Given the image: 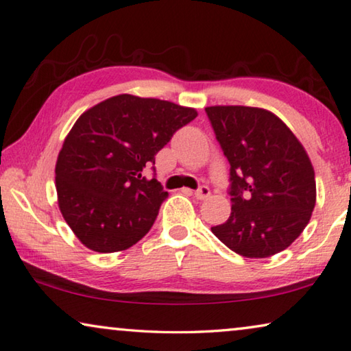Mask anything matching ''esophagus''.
I'll use <instances>...</instances> for the list:
<instances>
[{"instance_id": "1", "label": "esophagus", "mask_w": 351, "mask_h": 351, "mask_svg": "<svg viewBox=\"0 0 351 351\" xmlns=\"http://www.w3.org/2000/svg\"><path fill=\"white\" fill-rule=\"evenodd\" d=\"M194 197L199 199V201H206L207 197H210V188L201 186L197 191H194Z\"/></svg>"}]
</instances>
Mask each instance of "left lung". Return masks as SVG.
<instances>
[{"label": "left lung", "instance_id": "1", "mask_svg": "<svg viewBox=\"0 0 351 351\" xmlns=\"http://www.w3.org/2000/svg\"><path fill=\"white\" fill-rule=\"evenodd\" d=\"M230 163V217L212 232L237 254L265 258L289 247L315 207V172L292 130L271 111L206 108Z\"/></svg>", "mask_w": 351, "mask_h": 351}]
</instances>
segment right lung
Returning <instances> with one entry per match:
<instances>
[{
    "label": "right lung",
    "instance_id": "add662e5",
    "mask_svg": "<svg viewBox=\"0 0 351 351\" xmlns=\"http://www.w3.org/2000/svg\"><path fill=\"white\" fill-rule=\"evenodd\" d=\"M196 116L194 108L121 94L78 117L55 174L59 210L86 247L117 252L147 234L168 191L143 169Z\"/></svg>",
    "mask_w": 351,
    "mask_h": 351
}]
</instances>
